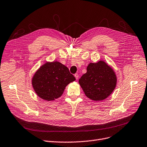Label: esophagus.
Masks as SVG:
<instances>
[{
  "instance_id": "obj_1",
  "label": "esophagus",
  "mask_w": 147,
  "mask_h": 147,
  "mask_svg": "<svg viewBox=\"0 0 147 147\" xmlns=\"http://www.w3.org/2000/svg\"><path fill=\"white\" fill-rule=\"evenodd\" d=\"M74 77L76 78V80H78V78H79V74H78V73H76V74H74Z\"/></svg>"
}]
</instances>
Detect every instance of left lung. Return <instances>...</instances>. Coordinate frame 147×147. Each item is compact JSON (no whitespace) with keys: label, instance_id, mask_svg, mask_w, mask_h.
<instances>
[{"label":"left lung","instance_id":"1","mask_svg":"<svg viewBox=\"0 0 147 147\" xmlns=\"http://www.w3.org/2000/svg\"><path fill=\"white\" fill-rule=\"evenodd\" d=\"M87 72L79 83L86 96L94 101H101L112 93L117 85V76L112 68L103 61L89 63Z\"/></svg>","mask_w":147,"mask_h":147}]
</instances>
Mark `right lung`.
<instances>
[{
    "mask_svg": "<svg viewBox=\"0 0 147 147\" xmlns=\"http://www.w3.org/2000/svg\"><path fill=\"white\" fill-rule=\"evenodd\" d=\"M76 80L68 68L58 61L46 62L32 79V85L41 99L51 101L59 98L69 83Z\"/></svg>",
    "mask_w": 147,
    "mask_h": 147,
    "instance_id": "right-lung-1",
    "label": "right lung"
}]
</instances>
